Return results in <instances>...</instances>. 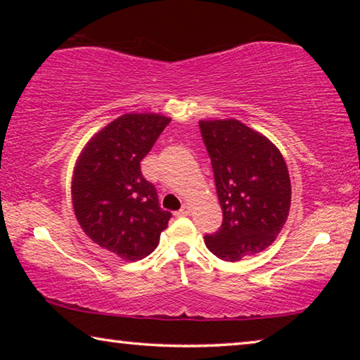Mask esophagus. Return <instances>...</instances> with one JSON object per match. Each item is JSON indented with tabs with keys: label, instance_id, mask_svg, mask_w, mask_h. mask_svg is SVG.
Masks as SVG:
<instances>
[{
	"label": "esophagus",
	"instance_id": "obj_1",
	"mask_svg": "<svg viewBox=\"0 0 360 360\" xmlns=\"http://www.w3.org/2000/svg\"><path fill=\"white\" fill-rule=\"evenodd\" d=\"M188 212H191V205L186 203V205L182 206V208H181L178 212H176V214H178V216H187Z\"/></svg>",
	"mask_w": 360,
	"mask_h": 360
}]
</instances>
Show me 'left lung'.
<instances>
[{
    "label": "left lung",
    "mask_w": 360,
    "mask_h": 360,
    "mask_svg": "<svg viewBox=\"0 0 360 360\" xmlns=\"http://www.w3.org/2000/svg\"><path fill=\"white\" fill-rule=\"evenodd\" d=\"M224 221L205 245L216 257L238 262L262 252L288 221L290 179L270 139L236 119L200 120Z\"/></svg>",
    "instance_id": "8db88e82"
}]
</instances>
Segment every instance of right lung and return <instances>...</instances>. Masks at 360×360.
Instances as JSON below:
<instances>
[{"mask_svg":"<svg viewBox=\"0 0 360 360\" xmlns=\"http://www.w3.org/2000/svg\"><path fill=\"white\" fill-rule=\"evenodd\" d=\"M162 114H124L85 144L71 182L72 208L90 240L124 260L157 248L172 212L141 173V160L169 124Z\"/></svg>","mask_w":360,"mask_h":360,"instance_id":"1","label":"right lung"}]
</instances>
